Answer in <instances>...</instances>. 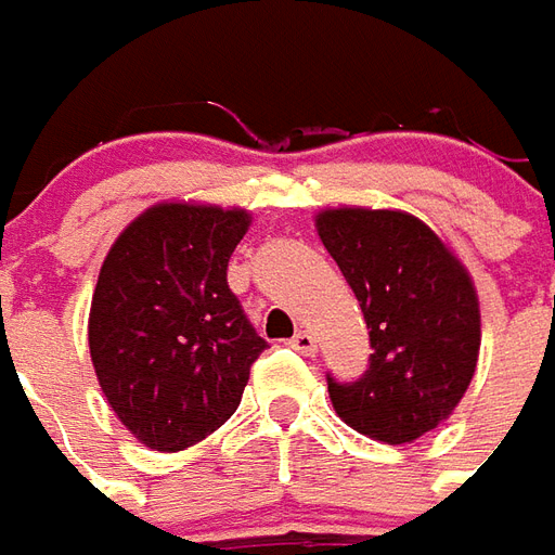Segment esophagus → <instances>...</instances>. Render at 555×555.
<instances>
[{"label": "esophagus", "mask_w": 555, "mask_h": 555, "mask_svg": "<svg viewBox=\"0 0 555 555\" xmlns=\"http://www.w3.org/2000/svg\"><path fill=\"white\" fill-rule=\"evenodd\" d=\"M289 347L296 349V352H301V356H313L317 352V337L310 332H298L293 340H289Z\"/></svg>", "instance_id": "obj_1"}]
</instances>
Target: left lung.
Returning <instances> with one entry per match:
<instances>
[{
  "label": "left lung",
  "instance_id": "left-lung-1",
  "mask_svg": "<svg viewBox=\"0 0 555 555\" xmlns=\"http://www.w3.org/2000/svg\"><path fill=\"white\" fill-rule=\"evenodd\" d=\"M317 233L359 298L373 356L356 383L328 376L334 412L403 446L454 412L473 383L481 310L469 271L406 211L325 208Z\"/></svg>",
  "mask_w": 555,
  "mask_h": 555
}]
</instances>
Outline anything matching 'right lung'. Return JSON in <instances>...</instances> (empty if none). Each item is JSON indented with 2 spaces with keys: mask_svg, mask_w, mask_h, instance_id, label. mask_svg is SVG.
Returning a JSON list of instances; mask_svg holds the SVG:
<instances>
[{
  "mask_svg": "<svg viewBox=\"0 0 555 555\" xmlns=\"http://www.w3.org/2000/svg\"><path fill=\"white\" fill-rule=\"evenodd\" d=\"M245 208L158 203L109 247L89 352L119 422L152 451H182L242 403L266 340L227 284Z\"/></svg>",
  "mask_w": 555,
  "mask_h": 555,
  "instance_id": "obj_1",
  "label": "right lung"
}]
</instances>
